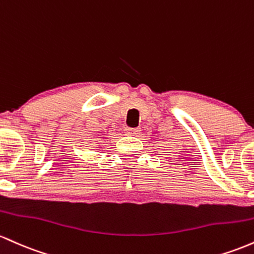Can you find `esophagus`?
<instances>
[{"mask_svg":"<svg viewBox=\"0 0 254 254\" xmlns=\"http://www.w3.org/2000/svg\"><path fill=\"white\" fill-rule=\"evenodd\" d=\"M140 128H130V127H126L125 128V133H126V135H139L140 134Z\"/></svg>","mask_w":254,"mask_h":254,"instance_id":"obj_1","label":"esophagus"}]
</instances>
